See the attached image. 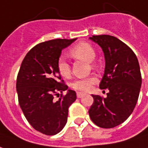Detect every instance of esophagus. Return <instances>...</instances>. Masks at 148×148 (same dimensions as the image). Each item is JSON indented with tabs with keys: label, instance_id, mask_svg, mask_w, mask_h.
Returning <instances> with one entry per match:
<instances>
[{
	"label": "esophagus",
	"instance_id": "esophagus-1",
	"mask_svg": "<svg viewBox=\"0 0 148 148\" xmlns=\"http://www.w3.org/2000/svg\"><path fill=\"white\" fill-rule=\"evenodd\" d=\"M84 95H85V94L82 93V92H79V91L77 92V97H78V98H82V96H84Z\"/></svg>",
	"mask_w": 148,
	"mask_h": 148
}]
</instances>
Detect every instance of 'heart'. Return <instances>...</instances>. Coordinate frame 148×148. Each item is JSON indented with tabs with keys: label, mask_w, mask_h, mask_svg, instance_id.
Returning a JSON list of instances; mask_svg holds the SVG:
<instances>
[{
	"label": "heart",
	"mask_w": 148,
	"mask_h": 148,
	"mask_svg": "<svg viewBox=\"0 0 148 148\" xmlns=\"http://www.w3.org/2000/svg\"><path fill=\"white\" fill-rule=\"evenodd\" d=\"M70 54L74 58L83 60L87 62H91L95 59L96 53L94 48L90 44L86 42H81L74 46L70 50ZM93 67L96 66L95 62H91ZM57 70L59 74L64 78H69L71 74L70 64L66 61V59L61 57L57 61ZM98 82V78L94 75H91L87 78H78L72 83V87L80 91H88L92 86Z\"/></svg>",
	"instance_id": "1"
}]
</instances>
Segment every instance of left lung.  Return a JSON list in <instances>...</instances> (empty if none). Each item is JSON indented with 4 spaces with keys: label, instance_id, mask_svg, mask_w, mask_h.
Returning a JSON list of instances; mask_svg holds the SVG:
<instances>
[{
    "label": "left lung",
    "instance_id": "left-lung-1",
    "mask_svg": "<svg viewBox=\"0 0 148 148\" xmlns=\"http://www.w3.org/2000/svg\"><path fill=\"white\" fill-rule=\"evenodd\" d=\"M90 39L104 53L105 70L99 88L109 91L106 98L92 95L89 116L99 127L113 128L124 122L136 105L142 84L139 64L132 49L116 37L100 35Z\"/></svg>",
    "mask_w": 148,
    "mask_h": 148
}]
</instances>
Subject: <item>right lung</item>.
<instances>
[{
	"mask_svg": "<svg viewBox=\"0 0 148 148\" xmlns=\"http://www.w3.org/2000/svg\"><path fill=\"white\" fill-rule=\"evenodd\" d=\"M76 39H56L40 43L24 57L19 69L16 88L20 107L32 127L46 135H54L67 122L69 107L76 99V92L68 90L57 70L62 49Z\"/></svg>",
	"mask_w": 148,
	"mask_h": 148,
	"instance_id": "1",
	"label": "right lung"
}]
</instances>
